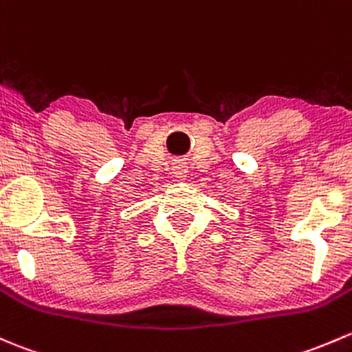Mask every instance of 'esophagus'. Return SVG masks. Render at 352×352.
Segmentation results:
<instances>
[{"mask_svg":"<svg viewBox=\"0 0 352 352\" xmlns=\"http://www.w3.org/2000/svg\"><path fill=\"white\" fill-rule=\"evenodd\" d=\"M172 170H173V175H175L177 179H179V180H186V177H187V173H188V168H187L186 162H182V160L175 162V164H173V166H172Z\"/></svg>","mask_w":352,"mask_h":352,"instance_id":"obj_1","label":"esophagus"}]
</instances>
